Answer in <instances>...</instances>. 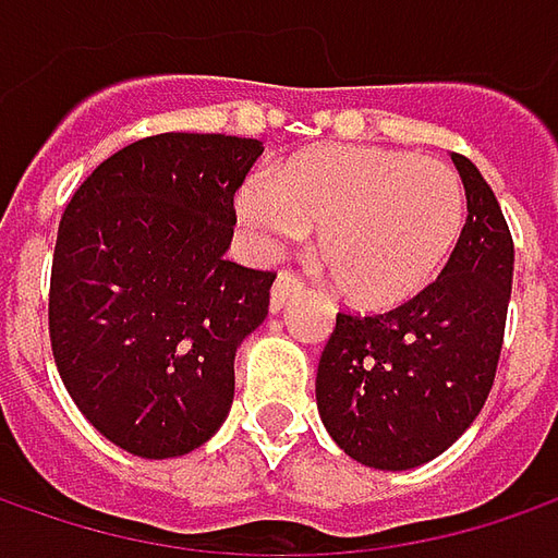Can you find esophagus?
<instances>
[{
  "instance_id": "1",
  "label": "esophagus",
  "mask_w": 558,
  "mask_h": 558,
  "mask_svg": "<svg viewBox=\"0 0 558 558\" xmlns=\"http://www.w3.org/2000/svg\"><path fill=\"white\" fill-rule=\"evenodd\" d=\"M301 289V279H298V272H291V269H282L279 276H276V282H272V291H269V311H282L286 307V301H289L294 291Z\"/></svg>"
}]
</instances>
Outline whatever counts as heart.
Instances as JSON below:
<instances>
[{
  "label": "heart",
  "instance_id": "b5f03b06",
  "mask_svg": "<svg viewBox=\"0 0 558 558\" xmlns=\"http://www.w3.org/2000/svg\"><path fill=\"white\" fill-rule=\"evenodd\" d=\"M239 217L282 245L319 229L316 257L338 298L395 307L425 289L465 223L460 173L444 161L378 145H323L254 173L239 189Z\"/></svg>",
  "mask_w": 558,
  "mask_h": 558
}]
</instances>
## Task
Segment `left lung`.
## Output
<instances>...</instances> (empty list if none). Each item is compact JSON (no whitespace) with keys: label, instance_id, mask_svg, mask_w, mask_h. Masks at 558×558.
I'll return each instance as SVG.
<instances>
[{"label":"left lung","instance_id":"8db88e82","mask_svg":"<svg viewBox=\"0 0 558 558\" xmlns=\"http://www.w3.org/2000/svg\"><path fill=\"white\" fill-rule=\"evenodd\" d=\"M469 217L440 276L385 313L341 311L316 369V407L356 462L403 472L440 457L490 395L515 247L478 167L453 155Z\"/></svg>","mask_w":558,"mask_h":558}]
</instances>
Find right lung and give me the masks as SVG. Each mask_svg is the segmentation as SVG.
<instances>
[{"label":"right lung","mask_w":558,"mask_h":558,"mask_svg":"<svg viewBox=\"0 0 558 558\" xmlns=\"http://www.w3.org/2000/svg\"><path fill=\"white\" fill-rule=\"evenodd\" d=\"M264 145L223 133L133 142L58 223L49 338L80 413L145 460L202 447L235 395V351L276 272L226 260L232 198Z\"/></svg>","instance_id":"add662e5"}]
</instances>
